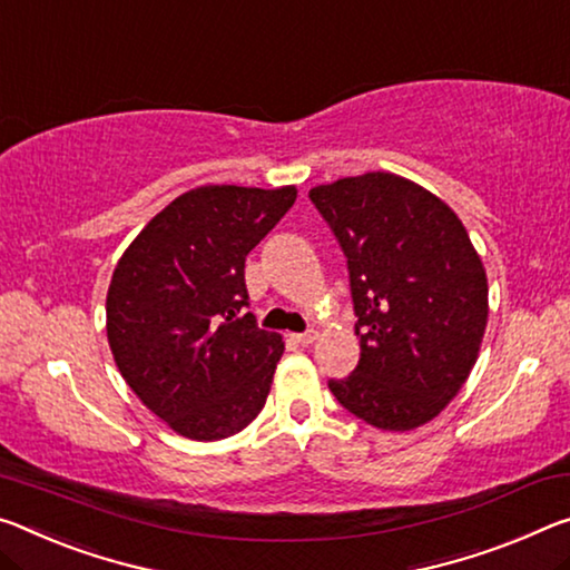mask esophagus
<instances>
[{"instance_id":"obj_1","label":"esophagus","mask_w":570,"mask_h":570,"mask_svg":"<svg viewBox=\"0 0 570 570\" xmlns=\"http://www.w3.org/2000/svg\"><path fill=\"white\" fill-rule=\"evenodd\" d=\"M292 340L296 342V345H302V347H306V345H312L314 340H317V332L314 330H309V332H299V334H292Z\"/></svg>"}]
</instances>
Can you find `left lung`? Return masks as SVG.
<instances>
[{
  "label": "left lung",
  "instance_id": "obj_1",
  "mask_svg": "<svg viewBox=\"0 0 570 570\" xmlns=\"http://www.w3.org/2000/svg\"><path fill=\"white\" fill-rule=\"evenodd\" d=\"M347 256L360 363L330 391L383 431H413L446 409L480 357L487 271L451 207L393 171L309 189Z\"/></svg>",
  "mask_w": 570,
  "mask_h": 570
}]
</instances>
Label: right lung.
<instances>
[{
  "label": "right lung",
  "mask_w": 570,
  "mask_h": 570,
  "mask_svg": "<svg viewBox=\"0 0 570 570\" xmlns=\"http://www.w3.org/2000/svg\"><path fill=\"white\" fill-rule=\"evenodd\" d=\"M294 200V185L195 187L144 225L114 268L106 294L114 363L179 436L228 439L264 409L284 340L243 314V271Z\"/></svg>",
  "instance_id": "add662e5"
}]
</instances>
